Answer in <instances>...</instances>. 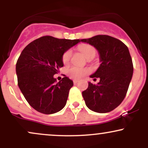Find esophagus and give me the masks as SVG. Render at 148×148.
<instances>
[{"mask_svg":"<svg viewBox=\"0 0 148 148\" xmlns=\"http://www.w3.org/2000/svg\"><path fill=\"white\" fill-rule=\"evenodd\" d=\"M78 82H79V81H77V80H74V81H73V83H74V84H77Z\"/></svg>","mask_w":148,"mask_h":148,"instance_id":"34e87169","label":"esophagus"}]
</instances>
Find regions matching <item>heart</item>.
Here are the masks:
<instances>
[{
  "instance_id": "b5f03b06",
  "label": "heart",
  "mask_w": 148,
  "mask_h": 148,
  "mask_svg": "<svg viewBox=\"0 0 148 148\" xmlns=\"http://www.w3.org/2000/svg\"><path fill=\"white\" fill-rule=\"evenodd\" d=\"M78 49L86 56L88 60H92L97 55V49L95 47L89 44H81L78 46ZM72 56V51L71 49L65 51L62 56V61L64 64H67L70 61ZM89 73L87 68L72 67L67 70V74L69 78L75 80H80L86 76Z\"/></svg>"
}]
</instances>
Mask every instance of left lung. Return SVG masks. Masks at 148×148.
I'll return each instance as SVG.
<instances>
[{
    "label": "left lung",
    "instance_id": "left-lung-1",
    "mask_svg": "<svg viewBox=\"0 0 148 148\" xmlns=\"http://www.w3.org/2000/svg\"><path fill=\"white\" fill-rule=\"evenodd\" d=\"M81 42L94 46L101 63L91 78H99L97 84L88 83L82 92L85 102L97 113H108L117 108L126 96L133 75V62L129 49L123 42L106 35H99Z\"/></svg>",
    "mask_w": 148,
    "mask_h": 148
}]
</instances>
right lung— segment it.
Masks as SVG:
<instances>
[{"label":"right lung","mask_w":148,"mask_h":148,"mask_svg":"<svg viewBox=\"0 0 148 148\" xmlns=\"http://www.w3.org/2000/svg\"><path fill=\"white\" fill-rule=\"evenodd\" d=\"M79 42L47 35L30 42L22 51L16 64L18 86L34 109L53 114L65 106L73 81L64 76L57 82L53 76L63 67V53Z\"/></svg>","instance_id":"right-lung-1"}]
</instances>
